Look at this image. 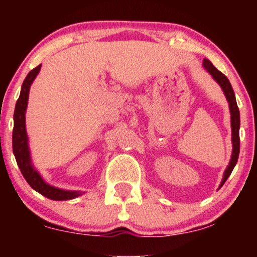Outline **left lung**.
Returning a JSON list of instances; mask_svg holds the SVG:
<instances>
[{
	"mask_svg": "<svg viewBox=\"0 0 257 257\" xmlns=\"http://www.w3.org/2000/svg\"><path fill=\"white\" fill-rule=\"evenodd\" d=\"M203 66L208 71L210 75L213 76V78L220 84V86L222 87L226 98L229 103V110H230V118H231V142H233V154H231L230 163L228 165L227 170L224 171V175L221 182L220 187H222V185L226 182V180L229 177L231 172H233L235 165L237 163L238 159V153H240V111H238L236 99H235V93L233 91V87L230 85V82L228 80L226 76L222 72L219 71L208 59H203Z\"/></svg>",
	"mask_w": 257,
	"mask_h": 257,
	"instance_id": "obj_1",
	"label": "left lung"
}]
</instances>
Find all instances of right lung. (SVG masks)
<instances>
[{
	"instance_id": "obj_1",
	"label": "right lung",
	"mask_w": 257,
	"mask_h": 257,
	"mask_svg": "<svg viewBox=\"0 0 257 257\" xmlns=\"http://www.w3.org/2000/svg\"><path fill=\"white\" fill-rule=\"evenodd\" d=\"M41 65L31 70L24 79L21 89V94L16 101L15 112H14V130H13V151L15 154L16 163L19 165L21 173L26 179L28 184L35 191L41 193L51 200H70L78 196L80 193L63 191V189L52 187L47 185L41 178V175L34 170L30 164L29 150H28V138L26 131V110L28 105V97H29V89L31 83L36 78L40 72Z\"/></svg>"
}]
</instances>
